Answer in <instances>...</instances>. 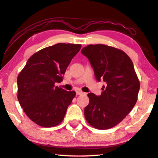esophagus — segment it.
<instances>
[{"label": "esophagus", "mask_w": 158, "mask_h": 158, "mask_svg": "<svg viewBox=\"0 0 158 158\" xmlns=\"http://www.w3.org/2000/svg\"><path fill=\"white\" fill-rule=\"evenodd\" d=\"M83 92H81V91H80V90H77V95H81V94H83Z\"/></svg>", "instance_id": "1"}]
</instances>
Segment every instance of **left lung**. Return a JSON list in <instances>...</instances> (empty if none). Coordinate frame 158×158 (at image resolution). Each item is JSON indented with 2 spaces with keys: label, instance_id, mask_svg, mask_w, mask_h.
Masks as SVG:
<instances>
[{
  "label": "left lung",
  "instance_id": "obj_1",
  "mask_svg": "<svg viewBox=\"0 0 158 158\" xmlns=\"http://www.w3.org/2000/svg\"><path fill=\"white\" fill-rule=\"evenodd\" d=\"M88 58L97 80L106 83L100 96L87 94L84 116L93 127L106 130L125 118L137 101L140 84L130 58L123 51L104 44L88 45L81 51Z\"/></svg>",
  "mask_w": 158,
  "mask_h": 158
}]
</instances>
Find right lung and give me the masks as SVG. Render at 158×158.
<instances>
[{
	"label": "right lung",
	"instance_id": "obj_1",
	"mask_svg": "<svg viewBox=\"0 0 158 158\" xmlns=\"http://www.w3.org/2000/svg\"><path fill=\"white\" fill-rule=\"evenodd\" d=\"M81 44H56L39 51L18 76V100L28 118L44 127L63 121L76 92L55 86L63 80L66 68Z\"/></svg>",
	"mask_w": 158,
	"mask_h": 158
}]
</instances>
